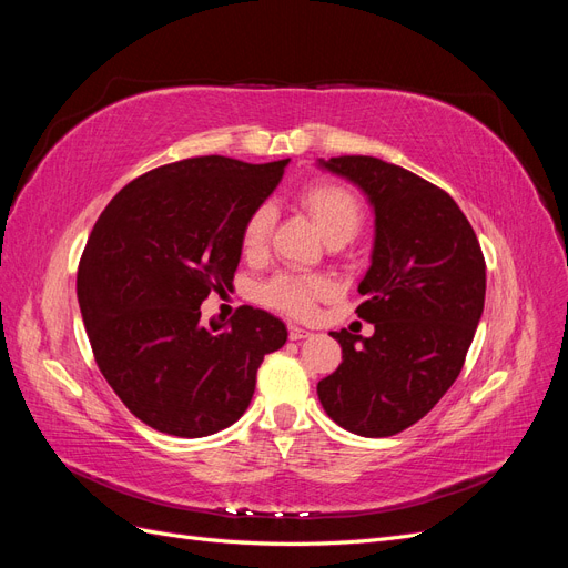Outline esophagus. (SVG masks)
<instances>
[{"label": "esophagus", "mask_w": 568, "mask_h": 568, "mask_svg": "<svg viewBox=\"0 0 568 568\" xmlns=\"http://www.w3.org/2000/svg\"><path fill=\"white\" fill-rule=\"evenodd\" d=\"M307 336H311V332L303 329V326L288 324V338H291V341H301V338H307Z\"/></svg>", "instance_id": "34e87169"}]
</instances>
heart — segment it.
Wrapping results in <instances>:
<instances>
[{"instance_id": "1", "label": "heart", "mask_w": 568, "mask_h": 568, "mask_svg": "<svg viewBox=\"0 0 568 568\" xmlns=\"http://www.w3.org/2000/svg\"><path fill=\"white\" fill-rule=\"evenodd\" d=\"M301 203L311 213L326 242H351V239L363 227V203L351 192V189L320 182L307 186L301 194ZM274 213L270 205H261L251 213L242 232V248L248 257L261 255L267 246V236L272 232ZM332 284L322 277H303V274H277L261 288L263 303L277 307L282 313L294 317H305L313 313L315 301L329 296Z\"/></svg>"}]
</instances>
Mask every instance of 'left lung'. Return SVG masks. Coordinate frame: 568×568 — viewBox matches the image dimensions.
Here are the masks:
<instances>
[{"label": "left lung", "instance_id": "obj_1", "mask_svg": "<svg viewBox=\"0 0 568 568\" xmlns=\"http://www.w3.org/2000/svg\"><path fill=\"white\" fill-rule=\"evenodd\" d=\"M317 165L353 182L374 213L357 315L372 336L329 332L343 359L317 384L326 415L351 434L386 438L432 409L462 372L486 301V261L459 205L409 170L374 156Z\"/></svg>", "mask_w": 568, "mask_h": 568}]
</instances>
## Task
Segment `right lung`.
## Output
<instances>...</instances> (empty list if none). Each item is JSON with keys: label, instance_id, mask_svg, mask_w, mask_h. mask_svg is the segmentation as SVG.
Segmentation results:
<instances>
[{"label": "right lung", "instance_id": "add662e5", "mask_svg": "<svg viewBox=\"0 0 568 568\" xmlns=\"http://www.w3.org/2000/svg\"><path fill=\"white\" fill-rule=\"evenodd\" d=\"M288 159L170 163L120 189L84 246L78 303L94 359L120 400L161 434L203 438L244 415L255 372L286 324L242 305L201 322L211 291L232 286L242 232Z\"/></svg>", "mask_w": 568, "mask_h": 568}]
</instances>
